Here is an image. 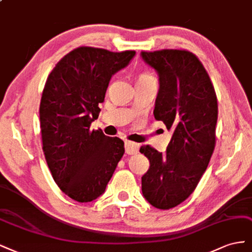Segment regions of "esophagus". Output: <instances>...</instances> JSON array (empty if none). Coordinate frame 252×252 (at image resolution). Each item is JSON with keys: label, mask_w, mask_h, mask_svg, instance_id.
Returning <instances> with one entry per match:
<instances>
[{"label": "esophagus", "mask_w": 252, "mask_h": 252, "mask_svg": "<svg viewBox=\"0 0 252 252\" xmlns=\"http://www.w3.org/2000/svg\"><path fill=\"white\" fill-rule=\"evenodd\" d=\"M126 153L128 154V155H134V154H137L138 151H139V145L135 142L132 141H126Z\"/></svg>", "instance_id": "obj_1"}]
</instances>
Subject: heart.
I'll use <instances>...</instances> for the list:
<instances>
[{"instance_id": "heart-1", "label": "heart", "mask_w": 252, "mask_h": 252, "mask_svg": "<svg viewBox=\"0 0 252 252\" xmlns=\"http://www.w3.org/2000/svg\"><path fill=\"white\" fill-rule=\"evenodd\" d=\"M156 83V79L150 72H141L136 76V85Z\"/></svg>"}]
</instances>
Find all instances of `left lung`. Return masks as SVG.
Listing matches in <instances>:
<instances>
[{
	"mask_svg": "<svg viewBox=\"0 0 252 252\" xmlns=\"http://www.w3.org/2000/svg\"><path fill=\"white\" fill-rule=\"evenodd\" d=\"M141 58L159 76L154 116L173 133L165 153L140 148L150 160L141 178L142 193L154 207L169 209L190 196L212 158L217 95L204 66L189 51H142Z\"/></svg>",
	"mask_w": 252,
	"mask_h": 252,
	"instance_id": "1",
	"label": "left lung"
}]
</instances>
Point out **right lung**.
Returning a JSON list of instances; mask_svg holds the SVG:
<instances>
[{
  "label": "right lung",
  "instance_id": "add662e5",
  "mask_svg": "<svg viewBox=\"0 0 252 252\" xmlns=\"http://www.w3.org/2000/svg\"><path fill=\"white\" fill-rule=\"evenodd\" d=\"M135 53L78 47L47 78L39 104L43 151L55 183L77 202L101 196L125 154L120 138L90 126L98 118L111 77Z\"/></svg>",
  "mask_w": 252,
  "mask_h": 252
}]
</instances>
